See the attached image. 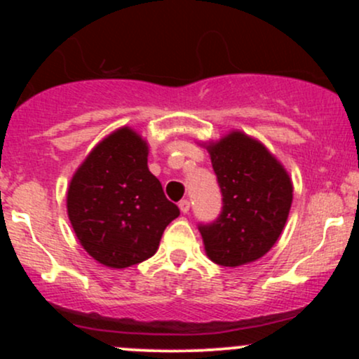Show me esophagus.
I'll list each match as a JSON object with an SVG mask.
<instances>
[{"label":"esophagus","mask_w":359,"mask_h":359,"mask_svg":"<svg viewBox=\"0 0 359 359\" xmlns=\"http://www.w3.org/2000/svg\"><path fill=\"white\" fill-rule=\"evenodd\" d=\"M179 208H180V211H182L184 214H187L189 211H191V203H189L187 199H182L179 203Z\"/></svg>","instance_id":"1"}]
</instances>
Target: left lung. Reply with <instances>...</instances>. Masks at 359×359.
<instances>
[{
  "mask_svg": "<svg viewBox=\"0 0 359 359\" xmlns=\"http://www.w3.org/2000/svg\"><path fill=\"white\" fill-rule=\"evenodd\" d=\"M214 174L222 194L216 221L199 224L214 263L241 266L270 251L283 231L294 197L287 170L258 140L231 131L209 143Z\"/></svg>",
  "mask_w": 359,
  "mask_h": 359,
  "instance_id": "1",
  "label": "left lung"
}]
</instances>
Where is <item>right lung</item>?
<instances>
[{
  "mask_svg": "<svg viewBox=\"0 0 359 359\" xmlns=\"http://www.w3.org/2000/svg\"><path fill=\"white\" fill-rule=\"evenodd\" d=\"M148 145L131 128L94 147L74 174L67 214L82 248L109 269L154 257L180 211L148 170Z\"/></svg>",
  "mask_w": 359,
  "mask_h": 359,
  "instance_id": "obj_1",
  "label": "right lung"
}]
</instances>
